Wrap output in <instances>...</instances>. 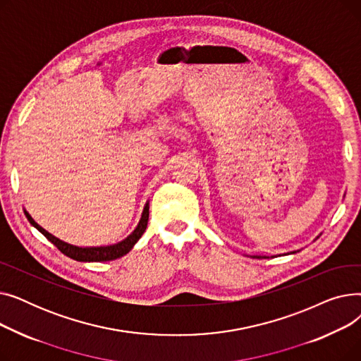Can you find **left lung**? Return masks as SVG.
Returning a JSON list of instances; mask_svg holds the SVG:
<instances>
[{
  "label": "left lung",
  "instance_id": "1",
  "mask_svg": "<svg viewBox=\"0 0 361 361\" xmlns=\"http://www.w3.org/2000/svg\"><path fill=\"white\" fill-rule=\"evenodd\" d=\"M298 252V250H297ZM297 252H293V253H297ZM252 257H255V259H268V256H252Z\"/></svg>",
  "mask_w": 361,
  "mask_h": 361
}]
</instances>
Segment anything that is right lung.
<instances>
[{
	"label": "right lung",
	"mask_w": 361,
	"mask_h": 361,
	"mask_svg": "<svg viewBox=\"0 0 361 361\" xmlns=\"http://www.w3.org/2000/svg\"><path fill=\"white\" fill-rule=\"evenodd\" d=\"M25 215H26L27 221L35 226L37 231L42 233L55 245L56 249H59L61 253H64L66 256H68L70 259H74L78 262H106V260L118 259V257L127 255L133 247H135V244L139 241V238L146 231L147 221H149V202L143 207L142 218H140L135 231H133L127 238H124L123 241H120L117 244L101 245V247H79V245L68 244L60 238L54 237L48 231H45L39 224L35 222V219L29 215L27 211H25Z\"/></svg>",
	"instance_id": "obj_1"
}]
</instances>
